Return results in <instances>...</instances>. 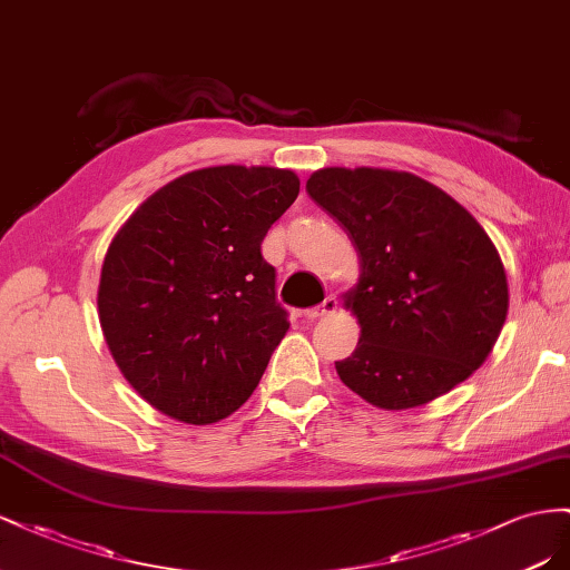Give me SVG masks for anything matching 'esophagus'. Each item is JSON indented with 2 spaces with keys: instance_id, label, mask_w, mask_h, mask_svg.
Returning a JSON list of instances; mask_svg holds the SVG:
<instances>
[{
  "instance_id": "esophagus-1",
  "label": "esophagus",
  "mask_w": 570,
  "mask_h": 570,
  "mask_svg": "<svg viewBox=\"0 0 570 570\" xmlns=\"http://www.w3.org/2000/svg\"><path fill=\"white\" fill-rule=\"evenodd\" d=\"M336 305H338L336 296H327L320 305L307 307V311L303 313V317H305V320H317V317H324V315H332V313L336 311Z\"/></svg>"
}]
</instances>
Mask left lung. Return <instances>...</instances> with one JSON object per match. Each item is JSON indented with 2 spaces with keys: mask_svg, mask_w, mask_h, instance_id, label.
<instances>
[{
  "mask_svg": "<svg viewBox=\"0 0 570 570\" xmlns=\"http://www.w3.org/2000/svg\"><path fill=\"white\" fill-rule=\"evenodd\" d=\"M305 190L361 257L344 303L361 341L336 361L341 382L377 409L403 411L473 375L509 313L507 272L475 217L409 171L330 167Z\"/></svg>",
  "mask_w": 570,
  "mask_h": 570,
  "instance_id": "1",
  "label": "left lung"
}]
</instances>
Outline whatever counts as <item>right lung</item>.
Here are the masks:
<instances>
[{"label": "right lung", "mask_w": 570, "mask_h": 570, "mask_svg": "<svg viewBox=\"0 0 570 570\" xmlns=\"http://www.w3.org/2000/svg\"><path fill=\"white\" fill-rule=\"evenodd\" d=\"M298 190L288 169H198L150 195L109 243L105 341L157 411L209 425L255 392L288 330L259 246Z\"/></svg>", "instance_id": "obj_1"}]
</instances>
